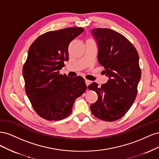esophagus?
<instances>
[{"label":"esophagus","mask_w":159,"mask_h":159,"mask_svg":"<svg viewBox=\"0 0 159 159\" xmlns=\"http://www.w3.org/2000/svg\"><path fill=\"white\" fill-rule=\"evenodd\" d=\"M85 84L87 86H88L91 84V81L88 80H85Z\"/></svg>","instance_id":"obj_1"}]
</instances>
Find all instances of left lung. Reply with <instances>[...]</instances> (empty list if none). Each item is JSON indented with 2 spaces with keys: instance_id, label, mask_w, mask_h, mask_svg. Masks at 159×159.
Here are the masks:
<instances>
[{
  "instance_id": "obj_1",
  "label": "left lung",
  "mask_w": 159,
  "mask_h": 159,
  "mask_svg": "<svg viewBox=\"0 0 159 159\" xmlns=\"http://www.w3.org/2000/svg\"><path fill=\"white\" fill-rule=\"evenodd\" d=\"M91 34L98 45V60L104 67L107 83L93 82L88 86L98 95L90 105L99 119L113 121L121 118L131 107L141 77L139 56L135 48L119 32L109 28H93Z\"/></svg>"
}]
</instances>
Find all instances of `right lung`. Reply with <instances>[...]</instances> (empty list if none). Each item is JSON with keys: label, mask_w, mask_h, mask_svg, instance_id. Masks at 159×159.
<instances>
[{"label": "right lung", "mask_w": 159, "mask_h": 159, "mask_svg": "<svg viewBox=\"0 0 159 159\" xmlns=\"http://www.w3.org/2000/svg\"><path fill=\"white\" fill-rule=\"evenodd\" d=\"M80 27L48 32L30 46L22 69L26 93L38 115L58 121L72 111L75 100L87 89L80 76L60 74L68 61L70 42L84 32Z\"/></svg>", "instance_id": "right-lung-1"}]
</instances>
